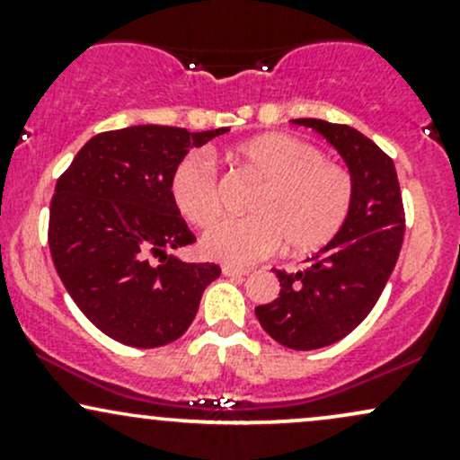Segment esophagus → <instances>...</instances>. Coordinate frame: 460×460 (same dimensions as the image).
<instances>
[{"label": "esophagus", "mask_w": 460, "mask_h": 460, "mask_svg": "<svg viewBox=\"0 0 460 460\" xmlns=\"http://www.w3.org/2000/svg\"><path fill=\"white\" fill-rule=\"evenodd\" d=\"M225 277H246V268H235V266H223Z\"/></svg>", "instance_id": "obj_1"}]
</instances>
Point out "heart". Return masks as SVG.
Segmentation results:
<instances>
[{
    "instance_id": "1",
    "label": "heart",
    "mask_w": 460,
    "mask_h": 460,
    "mask_svg": "<svg viewBox=\"0 0 460 460\" xmlns=\"http://www.w3.org/2000/svg\"><path fill=\"white\" fill-rule=\"evenodd\" d=\"M226 160L261 181L248 203V218H225L205 231L200 248L216 261L246 266L279 246L294 255L318 251L340 234L352 208L350 172L324 153L289 134H261L226 151ZM171 199L194 226L220 214L212 164L188 155L171 175Z\"/></svg>"
}]
</instances>
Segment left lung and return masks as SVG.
Returning a JSON list of instances; mask_svg holds the SVG:
<instances>
[{
	"mask_svg": "<svg viewBox=\"0 0 460 460\" xmlns=\"http://www.w3.org/2000/svg\"><path fill=\"white\" fill-rule=\"evenodd\" d=\"M311 128L346 162L355 186L344 226L307 270H274L281 292L255 309L263 331L292 350H318L357 329L392 277L404 237V209L392 157L348 125L294 119Z\"/></svg>",
	"mask_w": 460,
	"mask_h": 460,
	"instance_id": "left-lung-1",
	"label": "left lung"
}]
</instances>
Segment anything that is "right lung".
Here are the masks:
<instances>
[{
  "instance_id": "1",
  "label": "right lung",
  "mask_w": 460,
  "mask_h": 460,
  "mask_svg": "<svg viewBox=\"0 0 460 460\" xmlns=\"http://www.w3.org/2000/svg\"><path fill=\"white\" fill-rule=\"evenodd\" d=\"M225 131H103L58 179L49 209L54 266L82 314L120 344L175 341L192 324L205 288L220 277L216 263H186L168 251L197 240L171 199L172 171L190 149Z\"/></svg>"
}]
</instances>
